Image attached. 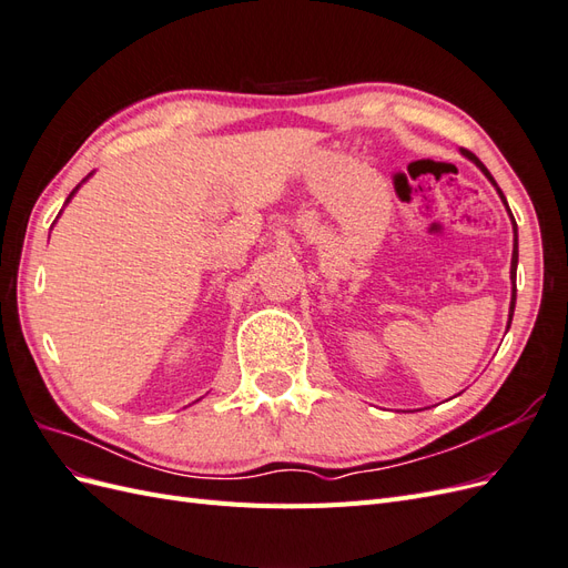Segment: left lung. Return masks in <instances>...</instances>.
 Here are the masks:
<instances>
[{
    "mask_svg": "<svg viewBox=\"0 0 568 568\" xmlns=\"http://www.w3.org/2000/svg\"><path fill=\"white\" fill-rule=\"evenodd\" d=\"M462 151V156L464 159H469L480 173H484L486 178H488V182L497 189V194H500V199H503V203H505V209H507V213L511 215V211H509V205H507V199H505V194L500 192V186H497V182L493 180V175L488 173V168L480 163L471 151H467V149H459ZM511 227H514V251H511V303H509V322H507V329H509V324H511V317H514V303H517V286H514V274H517V265H519V236H517V222H514V217H511Z\"/></svg>",
    "mask_w": 568,
    "mask_h": 568,
    "instance_id": "left-lung-1",
    "label": "left lung"
}]
</instances>
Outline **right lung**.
<instances>
[{
  "label": "right lung",
  "instance_id": "right-lung-1",
  "mask_svg": "<svg viewBox=\"0 0 568 568\" xmlns=\"http://www.w3.org/2000/svg\"><path fill=\"white\" fill-rule=\"evenodd\" d=\"M90 178H92V173H90V175H88V178H84V180H90ZM84 180H82V182H84ZM78 189H80V184H78V186H75V189H73V192H71V194H68V199H65V203H71V199H73V196H75V192H78Z\"/></svg>",
  "mask_w": 568,
  "mask_h": 568
}]
</instances>
